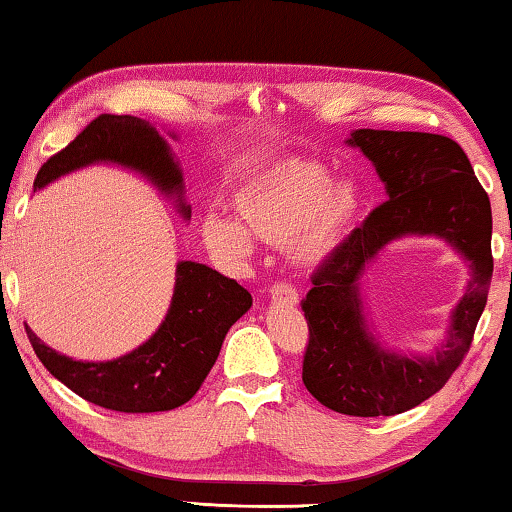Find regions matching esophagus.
Here are the masks:
<instances>
[{"mask_svg":"<svg viewBox=\"0 0 512 512\" xmlns=\"http://www.w3.org/2000/svg\"><path fill=\"white\" fill-rule=\"evenodd\" d=\"M270 298L277 305H298V291L291 284H274L270 288Z\"/></svg>","mask_w":512,"mask_h":512,"instance_id":"esophagus-1","label":"esophagus"}]
</instances>
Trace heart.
I'll return each instance as SVG.
<instances>
[{
	"mask_svg": "<svg viewBox=\"0 0 512 512\" xmlns=\"http://www.w3.org/2000/svg\"><path fill=\"white\" fill-rule=\"evenodd\" d=\"M235 219L210 212L201 221L207 249L228 261H244L254 238L286 244L295 268L323 265L358 224L362 194L351 180H332L321 164L281 159L244 180L231 196Z\"/></svg>",
	"mask_w": 512,
	"mask_h": 512,
	"instance_id": "1",
	"label": "heart"
}]
</instances>
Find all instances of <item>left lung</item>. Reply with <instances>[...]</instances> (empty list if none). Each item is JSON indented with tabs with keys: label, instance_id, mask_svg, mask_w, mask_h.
<instances>
[{
	"label": "left lung",
	"instance_id": "8db88e82",
	"mask_svg": "<svg viewBox=\"0 0 512 512\" xmlns=\"http://www.w3.org/2000/svg\"><path fill=\"white\" fill-rule=\"evenodd\" d=\"M346 145L372 161L388 201L314 272L302 300L309 344L302 381L344 416H395L439 392L469 351L492 281V207L462 147L439 133L355 129ZM439 237L470 265L465 295L441 347L390 352L368 328L361 274L388 243Z\"/></svg>",
	"mask_w": 512,
	"mask_h": 512
}]
</instances>
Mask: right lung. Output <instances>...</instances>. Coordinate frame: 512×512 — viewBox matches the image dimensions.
Listing matches in <instances>:
<instances>
[{
    "mask_svg": "<svg viewBox=\"0 0 512 512\" xmlns=\"http://www.w3.org/2000/svg\"><path fill=\"white\" fill-rule=\"evenodd\" d=\"M94 164H115L143 175L161 194L173 198L184 219H191L182 168L168 140L150 122L131 115L96 117L41 166L34 189ZM249 307L251 295L238 281L203 263L180 261L166 318L145 344L127 355L83 362L57 353L29 328L27 337L43 367L87 402L122 413L170 411L196 395L217 362L226 332Z\"/></svg>",
    "mask_w": 512,
    "mask_h": 512,
    "instance_id": "obj_1",
    "label": "right lung"
}]
</instances>
